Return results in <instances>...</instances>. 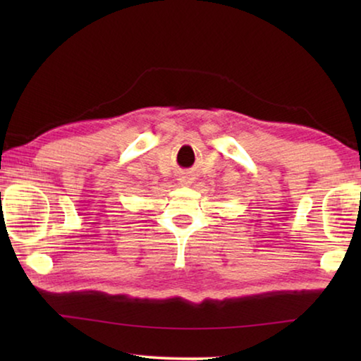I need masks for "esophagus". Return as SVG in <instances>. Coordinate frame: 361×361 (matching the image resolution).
Returning a JSON list of instances; mask_svg holds the SVG:
<instances>
[{"mask_svg":"<svg viewBox=\"0 0 361 361\" xmlns=\"http://www.w3.org/2000/svg\"><path fill=\"white\" fill-rule=\"evenodd\" d=\"M183 183H191L192 181V178H191V175H185V176H183Z\"/></svg>","mask_w":361,"mask_h":361,"instance_id":"34e87169","label":"esophagus"}]
</instances>
